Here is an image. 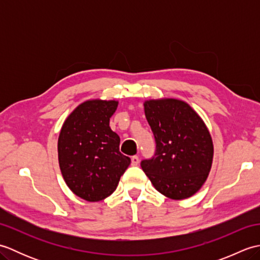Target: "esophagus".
Masks as SVG:
<instances>
[{
	"label": "esophagus",
	"instance_id": "obj_1",
	"mask_svg": "<svg viewBox=\"0 0 260 260\" xmlns=\"http://www.w3.org/2000/svg\"><path fill=\"white\" fill-rule=\"evenodd\" d=\"M139 163H140V158H139V156H137V155L132 156V165H137Z\"/></svg>",
	"mask_w": 260,
	"mask_h": 260
}]
</instances>
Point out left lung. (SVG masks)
Masks as SVG:
<instances>
[{
	"label": "left lung",
	"mask_w": 260,
	"mask_h": 260,
	"mask_svg": "<svg viewBox=\"0 0 260 260\" xmlns=\"http://www.w3.org/2000/svg\"><path fill=\"white\" fill-rule=\"evenodd\" d=\"M144 112L156 152L142 161L143 171L153 186L172 200L196 194L212 167L213 143L207 125L189 104L175 98L148 99Z\"/></svg>",
	"instance_id": "left-lung-1"
}]
</instances>
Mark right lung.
Here are the masks:
<instances>
[{
  "mask_svg": "<svg viewBox=\"0 0 260 260\" xmlns=\"http://www.w3.org/2000/svg\"><path fill=\"white\" fill-rule=\"evenodd\" d=\"M117 101L89 99L63 121L58 139L59 167L77 197L98 202L116 190L131 158L119 152V136L109 127Z\"/></svg>",
  "mask_w": 260,
  "mask_h": 260,
  "instance_id": "obj_1",
  "label": "right lung"
}]
</instances>
